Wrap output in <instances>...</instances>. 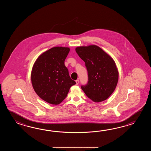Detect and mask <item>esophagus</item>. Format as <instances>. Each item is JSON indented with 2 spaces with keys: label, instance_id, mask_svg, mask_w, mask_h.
Wrapping results in <instances>:
<instances>
[{
  "label": "esophagus",
  "instance_id": "obj_1",
  "mask_svg": "<svg viewBox=\"0 0 151 151\" xmlns=\"http://www.w3.org/2000/svg\"><path fill=\"white\" fill-rule=\"evenodd\" d=\"M76 85H78V84H79V80H76Z\"/></svg>",
  "mask_w": 151,
  "mask_h": 151
}]
</instances>
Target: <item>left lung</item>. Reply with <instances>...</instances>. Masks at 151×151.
<instances>
[{
  "label": "left lung",
  "mask_w": 151,
  "mask_h": 151,
  "mask_svg": "<svg viewBox=\"0 0 151 151\" xmlns=\"http://www.w3.org/2000/svg\"><path fill=\"white\" fill-rule=\"evenodd\" d=\"M76 51L85 63L88 72V83L81 86V89L94 102L107 99L116 89L118 81L119 72L115 61L96 45L78 46Z\"/></svg>",
  "instance_id": "8db88e82"
}]
</instances>
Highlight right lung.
Instances as JSON below:
<instances>
[{"label": "right lung", "mask_w": 151, "mask_h": 151, "mask_svg": "<svg viewBox=\"0 0 151 151\" xmlns=\"http://www.w3.org/2000/svg\"><path fill=\"white\" fill-rule=\"evenodd\" d=\"M70 50L61 46L50 48L39 56L32 68L31 79L35 93L52 105L60 104L76 83L64 64Z\"/></svg>", "instance_id": "right-lung-1"}]
</instances>
